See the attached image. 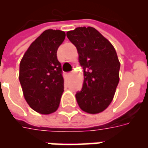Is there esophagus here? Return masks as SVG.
<instances>
[{"mask_svg":"<svg viewBox=\"0 0 148 148\" xmlns=\"http://www.w3.org/2000/svg\"><path fill=\"white\" fill-rule=\"evenodd\" d=\"M72 74H73V72H71V73H69V74H68V76H71Z\"/></svg>","mask_w":148,"mask_h":148,"instance_id":"1","label":"esophagus"}]
</instances>
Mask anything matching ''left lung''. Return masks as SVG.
Segmentation results:
<instances>
[{
	"mask_svg": "<svg viewBox=\"0 0 148 148\" xmlns=\"http://www.w3.org/2000/svg\"><path fill=\"white\" fill-rule=\"evenodd\" d=\"M66 36L77 47L83 69L82 89L75 95L77 104L87 113H100L112 102L120 81L121 63L116 50L94 27H76Z\"/></svg>",
	"mask_w": 148,
	"mask_h": 148,
	"instance_id": "8db88e82",
	"label": "left lung"
}]
</instances>
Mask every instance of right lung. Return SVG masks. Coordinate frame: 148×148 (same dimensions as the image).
Segmentation results:
<instances>
[{
	"label": "right lung",
	"instance_id": "obj_1",
	"mask_svg": "<svg viewBox=\"0 0 148 148\" xmlns=\"http://www.w3.org/2000/svg\"><path fill=\"white\" fill-rule=\"evenodd\" d=\"M65 37L62 31H44L32 42L20 63L19 80L24 98L32 109L41 114L55 112L64 91L57 51Z\"/></svg>",
	"mask_w": 148,
	"mask_h": 148
}]
</instances>
